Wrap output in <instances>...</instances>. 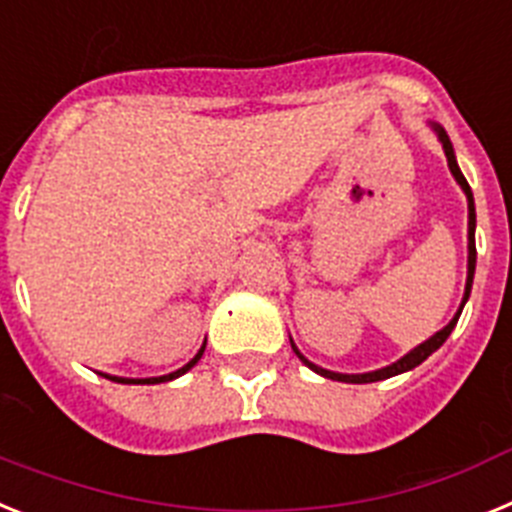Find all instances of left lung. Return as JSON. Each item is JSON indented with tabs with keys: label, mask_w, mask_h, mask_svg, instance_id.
Listing matches in <instances>:
<instances>
[{
	"label": "left lung",
	"mask_w": 512,
	"mask_h": 512,
	"mask_svg": "<svg viewBox=\"0 0 512 512\" xmlns=\"http://www.w3.org/2000/svg\"><path fill=\"white\" fill-rule=\"evenodd\" d=\"M435 131H438V139H441L443 151H446L448 167H451L453 177H456V182H459L461 188H464L466 198H469V278H466V293H464V301H461V309H464L466 299H469V293H471V281H474V265H477V247H474V226H477V213H474V195H471L469 182H466V177L461 175V170H459V164H456V157H453V146H451V141H448L446 131H443L441 126H435ZM461 309L456 311V317H453L451 322H448L441 332H435V335L430 337V340H425V342H422V345H417L415 350H410V353L404 355V358H399L397 363H391V366L379 368V371H373V373H335V371H324V368H319V366H314V363L306 361L304 355H301L299 350H296V345H293V350H296V355H299L301 361H304L306 366L311 368V371H317L319 376H324V379L345 381V384H371V381H384V379H389V376H397V373L412 371V368L420 366V363L425 361V358H428L430 353H435V350L441 348L443 342L448 340V335H451L453 327H456V322H459Z\"/></svg>",
	"instance_id": "left-lung-1"
}]
</instances>
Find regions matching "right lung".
<instances>
[{"instance_id": "1", "label": "right lung", "mask_w": 512, "mask_h": 512, "mask_svg": "<svg viewBox=\"0 0 512 512\" xmlns=\"http://www.w3.org/2000/svg\"><path fill=\"white\" fill-rule=\"evenodd\" d=\"M203 350H206V345H203V348L198 350V355H195V358L188 363V366H182L180 371L170 373V376H159V379H118V376H108V379H110V381H121V384H159V381H172V379H177V376H182V373H185V371H190V368H193L195 363L201 361Z\"/></svg>"}]
</instances>
